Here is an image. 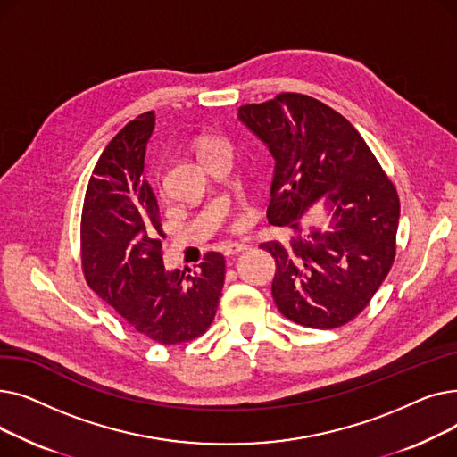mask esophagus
Returning a JSON list of instances; mask_svg holds the SVG:
<instances>
[{"instance_id": "1", "label": "esophagus", "mask_w": 457, "mask_h": 457, "mask_svg": "<svg viewBox=\"0 0 457 457\" xmlns=\"http://www.w3.org/2000/svg\"><path fill=\"white\" fill-rule=\"evenodd\" d=\"M248 248V245H245V243H229L226 248H224V255H237V253H241V252H245Z\"/></svg>"}]
</instances>
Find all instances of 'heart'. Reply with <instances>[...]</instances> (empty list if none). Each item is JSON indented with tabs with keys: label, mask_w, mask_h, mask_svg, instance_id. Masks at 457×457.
Returning <instances> with one entry per match:
<instances>
[{
	"label": "heart",
	"mask_w": 457,
	"mask_h": 457,
	"mask_svg": "<svg viewBox=\"0 0 457 457\" xmlns=\"http://www.w3.org/2000/svg\"><path fill=\"white\" fill-rule=\"evenodd\" d=\"M211 142H214V140H204V142L200 144V150H198V154H200V152H202V150H204L205 146H209V144H211Z\"/></svg>",
	"instance_id": "1"
}]
</instances>
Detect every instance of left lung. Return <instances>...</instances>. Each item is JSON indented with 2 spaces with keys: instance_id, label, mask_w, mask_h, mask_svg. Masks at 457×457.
I'll return each instance as SVG.
<instances>
[{
  "instance_id": "obj_1",
  "label": "left lung",
  "mask_w": 457,
  "mask_h": 457,
  "mask_svg": "<svg viewBox=\"0 0 457 457\" xmlns=\"http://www.w3.org/2000/svg\"><path fill=\"white\" fill-rule=\"evenodd\" d=\"M237 118L276 161L269 222L291 229L289 241L261 245L276 259L278 309L307 328L346 324L391 270L400 219L396 188L357 129L315 98L285 92L238 107ZM319 203L323 222L305 223Z\"/></svg>"
}]
</instances>
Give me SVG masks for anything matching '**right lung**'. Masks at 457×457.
<instances>
[{
    "mask_svg": "<svg viewBox=\"0 0 457 457\" xmlns=\"http://www.w3.org/2000/svg\"><path fill=\"white\" fill-rule=\"evenodd\" d=\"M154 128V111L137 116L96 162L83 204L81 261L90 289L133 329L178 345L211 326L226 261L209 252L196 270L164 269L159 205L142 176Z\"/></svg>",
    "mask_w": 457,
    "mask_h": 457,
    "instance_id": "obj_1",
    "label": "right lung"
}]
</instances>
